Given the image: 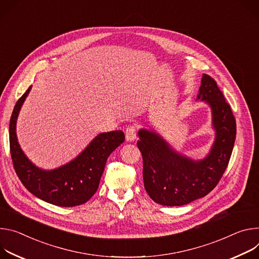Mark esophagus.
<instances>
[{
	"instance_id": "34e87169",
	"label": "esophagus",
	"mask_w": 259,
	"mask_h": 259,
	"mask_svg": "<svg viewBox=\"0 0 259 259\" xmlns=\"http://www.w3.org/2000/svg\"><path fill=\"white\" fill-rule=\"evenodd\" d=\"M125 139L128 142H133L137 139V132H136V127L134 125L127 126L125 130Z\"/></svg>"
}]
</instances>
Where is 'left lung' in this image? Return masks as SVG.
Here are the masks:
<instances>
[{
  "label": "left lung",
  "mask_w": 259,
  "mask_h": 259,
  "mask_svg": "<svg viewBox=\"0 0 259 259\" xmlns=\"http://www.w3.org/2000/svg\"><path fill=\"white\" fill-rule=\"evenodd\" d=\"M196 101L211 108L213 145L203 159H192L171 147L155 131L141 128L137 145L143 157V180L149 196L162 206H183L204 197L218 184L231 158L236 119L216 81L203 74Z\"/></svg>",
  "instance_id": "1"
}]
</instances>
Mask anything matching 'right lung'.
Returning a JSON list of instances; mask_svg holds the SVG:
<instances>
[{"label": "right lung", "instance_id": "1", "mask_svg": "<svg viewBox=\"0 0 259 259\" xmlns=\"http://www.w3.org/2000/svg\"><path fill=\"white\" fill-rule=\"evenodd\" d=\"M32 90L27 89L17 101L10 119V152L16 174L24 187L35 196L60 207L82 205L96 193L109 155L125 137L122 131L99 134L73 160L53 169H43L26 157L17 140L19 111Z\"/></svg>", "mask_w": 259, "mask_h": 259}]
</instances>
